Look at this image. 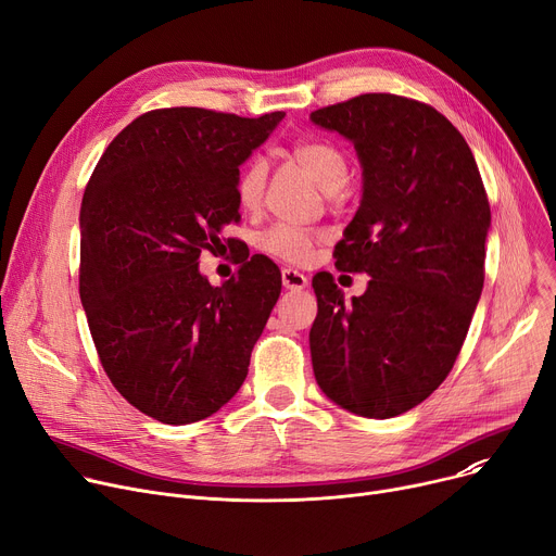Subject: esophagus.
<instances>
[{
    "mask_svg": "<svg viewBox=\"0 0 556 556\" xmlns=\"http://www.w3.org/2000/svg\"><path fill=\"white\" fill-rule=\"evenodd\" d=\"M281 283H283L286 290H302V288L308 286V279H306V275H302L293 268H283L281 270Z\"/></svg>",
    "mask_w": 556,
    "mask_h": 556,
    "instance_id": "34e87169",
    "label": "esophagus"
}]
</instances>
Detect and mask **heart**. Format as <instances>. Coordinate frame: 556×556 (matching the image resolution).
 Returning a JSON list of instances; mask_svg holds the SVG:
<instances>
[{
	"label": "heart",
	"mask_w": 556,
	"mask_h": 556,
	"mask_svg": "<svg viewBox=\"0 0 556 556\" xmlns=\"http://www.w3.org/2000/svg\"><path fill=\"white\" fill-rule=\"evenodd\" d=\"M288 157L293 160L304 173L317 182V187L327 193H338L349 180V164L338 146L327 139H298L288 149ZM268 182V164L263 157H252L239 170L233 193H237L239 207L248 214H256L263 207V195H266ZM319 239V233L290 227L275 225L261 237V248L268 254L288 261V263H304L311 256L313 243Z\"/></svg>",
	"instance_id": "b5f03b06"
}]
</instances>
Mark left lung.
<instances>
[{"instance_id":"obj_1","label":"left lung","mask_w":556,"mask_h":556,"mask_svg":"<svg viewBox=\"0 0 556 556\" xmlns=\"http://www.w3.org/2000/svg\"><path fill=\"white\" fill-rule=\"evenodd\" d=\"M354 141L363 200L336 268L365 273V295L344 302L317 273L311 329L315 381L344 410L390 419L428 399L451 374L484 286L491 210L476 157L432 105L361 94L311 112Z\"/></svg>"}]
</instances>
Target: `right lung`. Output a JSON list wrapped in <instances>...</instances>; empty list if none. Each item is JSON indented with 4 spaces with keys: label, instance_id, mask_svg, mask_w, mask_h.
<instances>
[{
    "label": "right lung",
    "instance_id": "add662e5",
    "mask_svg": "<svg viewBox=\"0 0 556 556\" xmlns=\"http://www.w3.org/2000/svg\"><path fill=\"white\" fill-rule=\"evenodd\" d=\"M283 112L245 119L204 108L143 112L101 155L80 204L78 290L99 361L139 413L193 424L239 392L281 293L254 254L223 286L198 270L239 223V166Z\"/></svg>",
    "mask_w": 556,
    "mask_h": 556
}]
</instances>
